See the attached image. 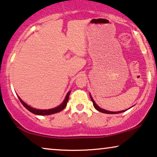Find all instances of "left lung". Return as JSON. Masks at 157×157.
<instances>
[{"label":"left lung","mask_w":157,"mask_h":157,"mask_svg":"<svg viewBox=\"0 0 157 157\" xmlns=\"http://www.w3.org/2000/svg\"><path fill=\"white\" fill-rule=\"evenodd\" d=\"M90 97H91V100L92 101V102H93V105H94V107H95V109H97V110L99 111V112H101V113H106V114H117V113H123V112H125V111L127 110V109H126V110H123V111H119V112H110V111H107V110H105V109H101V108H100V107H99V106H97V104L95 103V101H94V99H93L92 97H91V95H90Z\"/></svg>","instance_id":"8db88e82"}]
</instances>
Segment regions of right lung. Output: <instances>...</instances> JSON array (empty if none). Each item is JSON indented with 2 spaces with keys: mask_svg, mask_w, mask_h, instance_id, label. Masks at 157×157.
<instances>
[{
  "mask_svg": "<svg viewBox=\"0 0 157 157\" xmlns=\"http://www.w3.org/2000/svg\"><path fill=\"white\" fill-rule=\"evenodd\" d=\"M70 93H71V91H68V93L67 94V95H66V98H65V99H64V101H63V103L61 104L60 105H59L58 107H56V108L50 109H37L32 108V107H29V105H26V103H24V101H22L21 99H20L19 97V99L20 101L21 102L22 105H23L24 107H25L26 108L28 109V110L30 111L31 113H32L33 114H35V115H52V114L59 113V112L63 110V109L65 107H66L67 102L68 101L69 95H70Z\"/></svg>",
  "mask_w": 157,
  "mask_h": 157,
  "instance_id": "right-lung-1",
  "label": "right lung"
}]
</instances>
